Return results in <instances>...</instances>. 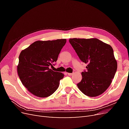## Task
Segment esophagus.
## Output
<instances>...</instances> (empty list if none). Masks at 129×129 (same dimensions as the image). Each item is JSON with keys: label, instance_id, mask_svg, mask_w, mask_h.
<instances>
[{"label": "esophagus", "instance_id": "obj_1", "mask_svg": "<svg viewBox=\"0 0 129 129\" xmlns=\"http://www.w3.org/2000/svg\"><path fill=\"white\" fill-rule=\"evenodd\" d=\"M67 74H68V75H69V76H72V75H73V73H67Z\"/></svg>", "mask_w": 129, "mask_h": 129}]
</instances>
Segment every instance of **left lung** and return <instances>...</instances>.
Here are the masks:
<instances>
[{
    "label": "left lung",
    "instance_id": "obj_1",
    "mask_svg": "<svg viewBox=\"0 0 129 129\" xmlns=\"http://www.w3.org/2000/svg\"><path fill=\"white\" fill-rule=\"evenodd\" d=\"M69 41L80 59L88 63L87 71L82 72L78 88L89 97L101 95L110 86L117 69L111 46L96 38H73Z\"/></svg>",
    "mask_w": 129,
    "mask_h": 129
}]
</instances>
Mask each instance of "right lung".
<instances>
[{
  "mask_svg": "<svg viewBox=\"0 0 129 129\" xmlns=\"http://www.w3.org/2000/svg\"><path fill=\"white\" fill-rule=\"evenodd\" d=\"M66 39L37 41L22 50L19 56L18 76L22 84L34 95L47 97L58 88L64 77L49 68L57 61Z\"/></svg>",
  "mask_w": 129,
  "mask_h": 129,
  "instance_id": "right-lung-1",
  "label": "right lung"
}]
</instances>
